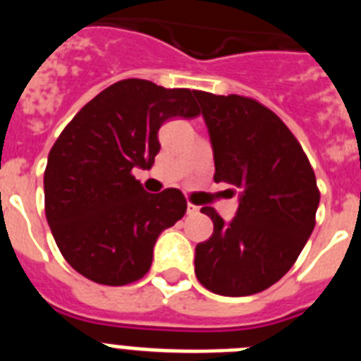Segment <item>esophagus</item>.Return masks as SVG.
<instances>
[{
  "label": "esophagus",
  "mask_w": 361,
  "mask_h": 361,
  "mask_svg": "<svg viewBox=\"0 0 361 361\" xmlns=\"http://www.w3.org/2000/svg\"><path fill=\"white\" fill-rule=\"evenodd\" d=\"M197 212H199V206L188 202V213H190V215H193V213H197Z\"/></svg>",
  "instance_id": "34e87169"
}]
</instances>
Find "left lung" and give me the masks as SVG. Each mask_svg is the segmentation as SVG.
<instances>
[{"instance_id":"obj_1","label":"left lung","mask_w":361,"mask_h":361,"mask_svg":"<svg viewBox=\"0 0 361 361\" xmlns=\"http://www.w3.org/2000/svg\"><path fill=\"white\" fill-rule=\"evenodd\" d=\"M215 159V183L238 191L231 222L209 206L213 235L195 247V275L222 296H247L279 282L317 224V177L291 130L276 114L242 95L193 92Z\"/></svg>"}]
</instances>
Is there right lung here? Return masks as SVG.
<instances>
[{"label":"right lung","instance_id":"right-lung-1","mask_svg":"<svg viewBox=\"0 0 361 361\" xmlns=\"http://www.w3.org/2000/svg\"><path fill=\"white\" fill-rule=\"evenodd\" d=\"M199 114L188 88L124 79L66 124L44 170V213L78 273L103 286H126L148 273L159 235L183 219L188 204L177 188L148 193L132 170L152 168L166 121Z\"/></svg>","mask_w":361,"mask_h":361}]
</instances>
